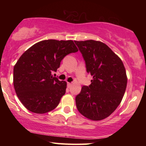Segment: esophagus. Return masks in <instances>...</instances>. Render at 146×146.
<instances>
[{"label": "esophagus", "mask_w": 146, "mask_h": 146, "mask_svg": "<svg viewBox=\"0 0 146 146\" xmlns=\"http://www.w3.org/2000/svg\"><path fill=\"white\" fill-rule=\"evenodd\" d=\"M72 84L71 83H69V82L67 83V87L68 88H70L72 86Z\"/></svg>", "instance_id": "obj_1"}]
</instances>
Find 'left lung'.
I'll return each instance as SVG.
<instances>
[{
    "mask_svg": "<svg viewBox=\"0 0 146 146\" xmlns=\"http://www.w3.org/2000/svg\"><path fill=\"white\" fill-rule=\"evenodd\" d=\"M74 42L84 59L87 72L93 76L91 84L82 86L76 97L77 109L91 120H102L121 103L127 86L125 67L118 56L100 41Z\"/></svg>",
    "mask_w": 146,
    "mask_h": 146,
    "instance_id": "1",
    "label": "left lung"
}]
</instances>
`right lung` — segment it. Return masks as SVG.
<instances>
[{"label":"right lung","mask_w":146,"mask_h":146,"mask_svg":"<svg viewBox=\"0 0 146 146\" xmlns=\"http://www.w3.org/2000/svg\"><path fill=\"white\" fill-rule=\"evenodd\" d=\"M78 49L72 40H45L32 46L14 66L13 84L26 108L36 113L52 111L65 94L66 82L52 75L64 58Z\"/></svg>","instance_id":"1"}]
</instances>
